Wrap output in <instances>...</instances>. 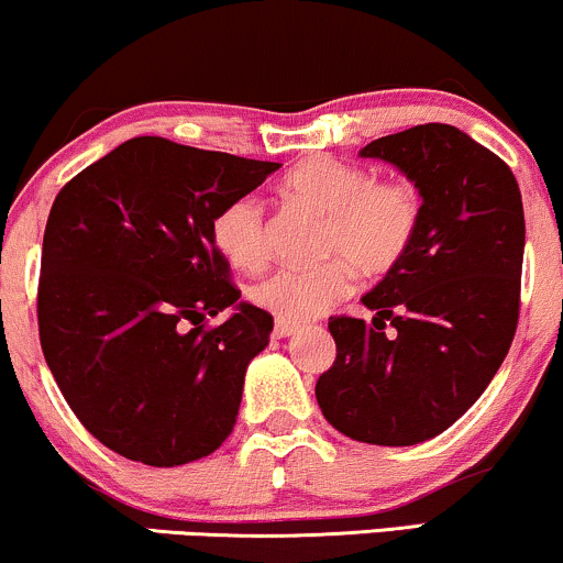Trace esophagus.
I'll list each match as a JSON object with an SVG mask.
<instances>
[{"label": "esophagus", "instance_id": "1", "mask_svg": "<svg viewBox=\"0 0 563 563\" xmlns=\"http://www.w3.org/2000/svg\"><path fill=\"white\" fill-rule=\"evenodd\" d=\"M296 333H299V325H294V322H286V320H277L273 328L275 339H288V335H296Z\"/></svg>", "mask_w": 563, "mask_h": 563}]
</instances>
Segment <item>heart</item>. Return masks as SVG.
<instances>
[{
	"label": "heart",
	"instance_id": "b5f03b06",
	"mask_svg": "<svg viewBox=\"0 0 563 563\" xmlns=\"http://www.w3.org/2000/svg\"><path fill=\"white\" fill-rule=\"evenodd\" d=\"M280 192L322 217L318 254L309 267H280L249 288V299L277 320H312L341 301L363 277L389 275L418 235L421 192L410 179H373L371 172L328 156H312L280 179ZM211 238L238 269L267 262V230L254 198H232L214 214Z\"/></svg>",
	"mask_w": 563,
	"mask_h": 563
}]
</instances>
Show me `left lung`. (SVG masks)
Returning <instances> with one entry per match:
<instances>
[{
  "label": "left lung",
  "mask_w": 563,
  "mask_h": 563,
  "mask_svg": "<svg viewBox=\"0 0 563 563\" xmlns=\"http://www.w3.org/2000/svg\"><path fill=\"white\" fill-rule=\"evenodd\" d=\"M360 156L397 166L418 187L421 224L405 260L363 296L373 325L328 320L335 363L314 397L341 434L407 448L450 429L506 360L519 322L525 206L506 161L450 124L373 140Z\"/></svg>",
  "instance_id": "1"
}]
</instances>
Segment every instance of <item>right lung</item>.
Returning <instances> with one entry per match:
<instances>
[{
	"instance_id": "add662e5",
	"label": "right lung",
	"mask_w": 563,
	"mask_h": 563,
	"mask_svg": "<svg viewBox=\"0 0 563 563\" xmlns=\"http://www.w3.org/2000/svg\"><path fill=\"white\" fill-rule=\"evenodd\" d=\"M275 169L134 137L57 192L42 245L38 341L70 410L108 450L172 468L230 437L273 314L238 301L211 222ZM224 308L233 314L211 329Z\"/></svg>"
}]
</instances>
